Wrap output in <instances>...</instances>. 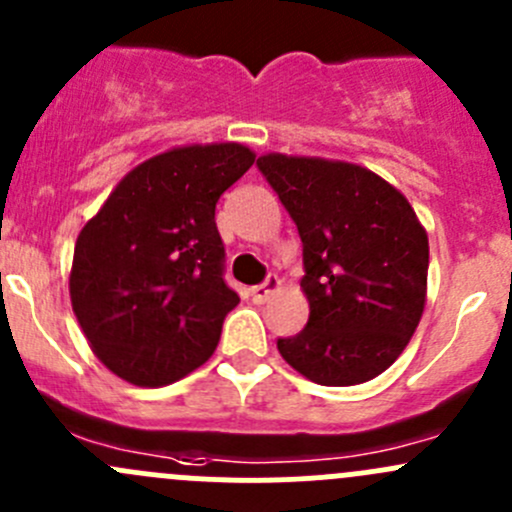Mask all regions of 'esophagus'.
I'll return each mask as SVG.
<instances>
[{
  "mask_svg": "<svg viewBox=\"0 0 512 512\" xmlns=\"http://www.w3.org/2000/svg\"><path fill=\"white\" fill-rule=\"evenodd\" d=\"M280 287H282L280 277L270 275L265 282H262V285L252 287V299H255V302H260V304L267 302V299H270V294H275Z\"/></svg>",
  "mask_w": 512,
  "mask_h": 512,
  "instance_id": "obj_1",
  "label": "esophagus"
}]
</instances>
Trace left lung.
Masks as SVG:
<instances>
[{"label": "left lung", "instance_id": "1", "mask_svg": "<svg viewBox=\"0 0 512 512\" xmlns=\"http://www.w3.org/2000/svg\"><path fill=\"white\" fill-rule=\"evenodd\" d=\"M257 168L302 237L309 322L277 339L282 359L322 386L389 369L426 304L428 235L409 200L361 165L267 153Z\"/></svg>", "mask_w": 512, "mask_h": 512}]
</instances>
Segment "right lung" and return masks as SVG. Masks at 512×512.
<instances>
[{
    "label": "right lung",
    "mask_w": 512,
    "mask_h": 512,
    "mask_svg": "<svg viewBox=\"0 0 512 512\" xmlns=\"http://www.w3.org/2000/svg\"><path fill=\"white\" fill-rule=\"evenodd\" d=\"M252 163L240 143L170 148L136 165L79 232L71 307L128 384H173L213 356L240 302L223 280L215 205Z\"/></svg>",
    "instance_id": "add662e5"
}]
</instances>
